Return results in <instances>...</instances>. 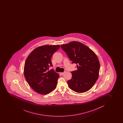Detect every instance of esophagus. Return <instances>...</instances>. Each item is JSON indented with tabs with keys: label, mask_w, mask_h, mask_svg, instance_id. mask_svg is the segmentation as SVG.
<instances>
[{
	"label": "esophagus",
	"mask_w": 123,
	"mask_h": 123,
	"mask_svg": "<svg viewBox=\"0 0 123 123\" xmlns=\"http://www.w3.org/2000/svg\"><path fill=\"white\" fill-rule=\"evenodd\" d=\"M66 72L65 71H64V72H62V73H61V74H62H62H64V73H65Z\"/></svg>",
	"instance_id": "1"
}]
</instances>
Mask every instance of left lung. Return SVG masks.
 Here are the masks:
<instances>
[{
    "mask_svg": "<svg viewBox=\"0 0 123 123\" xmlns=\"http://www.w3.org/2000/svg\"><path fill=\"white\" fill-rule=\"evenodd\" d=\"M72 63L77 64V70L71 71L72 78L68 80L69 87L77 93H84L91 89L97 80L100 63L94 52L78 41L61 45Z\"/></svg>",
    "mask_w": 123,
    "mask_h": 123,
    "instance_id": "8db88e82",
    "label": "left lung"
}]
</instances>
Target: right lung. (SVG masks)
<instances>
[{
	"label": "right lung",
	"mask_w": 123,
	"mask_h": 123,
	"mask_svg": "<svg viewBox=\"0 0 123 123\" xmlns=\"http://www.w3.org/2000/svg\"><path fill=\"white\" fill-rule=\"evenodd\" d=\"M60 48L59 45H44L36 48L27 58L24 66V75L29 86L39 94L46 95L57 86L58 73L53 69L51 57Z\"/></svg>",
	"instance_id": "right-lung-1"
}]
</instances>
